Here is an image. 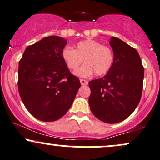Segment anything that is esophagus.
<instances>
[{
  "mask_svg": "<svg viewBox=\"0 0 160 160\" xmlns=\"http://www.w3.org/2000/svg\"><path fill=\"white\" fill-rule=\"evenodd\" d=\"M80 83H81V85H87L88 84L87 80H84V79H80Z\"/></svg>",
  "mask_w": 160,
  "mask_h": 160,
  "instance_id": "34e87169",
  "label": "esophagus"
}]
</instances>
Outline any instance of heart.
Wrapping results in <instances>:
<instances>
[{
    "label": "heart",
    "mask_w": 160,
    "mask_h": 160,
    "mask_svg": "<svg viewBox=\"0 0 160 160\" xmlns=\"http://www.w3.org/2000/svg\"><path fill=\"white\" fill-rule=\"evenodd\" d=\"M62 56L67 67L72 71L84 62L85 65L74 72L81 78H89L93 73L96 76H103L111 69L114 61L113 50L95 40L79 42L76 49L66 47L62 50Z\"/></svg>",
    "instance_id": "obj_1"
}]
</instances>
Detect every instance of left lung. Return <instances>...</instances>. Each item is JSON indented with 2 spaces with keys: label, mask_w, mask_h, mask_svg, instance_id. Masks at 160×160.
<instances>
[{
  "label": "left lung",
  "mask_w": 160,
  "mask_h": 160,
  "mask_svg": "<svg viewBox=\"0 0 160 160\" xmlns=\"http://www.w3.org/2000/svg\"><path fill=\"white\" fill-rule=\"evenodd\" d=\"M114 61L102 78L89 82V104L96 118L117 123L128 118L140 102L143 89L144 67L138 51L119 38L110 41Z\"/></svg>",
  "instance_id": "left-lung-1"
}]
</instances>
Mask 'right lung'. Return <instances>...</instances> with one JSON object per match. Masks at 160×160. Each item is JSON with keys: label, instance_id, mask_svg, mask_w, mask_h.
<instances>
[{"label": "right lung", "instance_id": "add662e5", "mask_svg": "<svg viewBox=\"0 0 160 160\" xmlns=\"http://www.w3.org/2000/svg\"><path fill=\"white\" fill-rule=\"evenodd\" d=\"M67 40L49 36L25 49L19 62L18 89L33 117L56 121L67 113L81 86L62 56Z\"/></svg>", "mask_w": 160, "mask_h": 160}]
</instances>
